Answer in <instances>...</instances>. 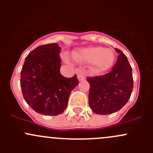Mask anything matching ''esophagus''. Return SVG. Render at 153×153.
<instances>
[{
  "label": "esophagus",
  "instance_id": "obj_1",
  "mask_svg": "<svg viewBox=\"0 0 153 153\" xmlns=\"http://www.w3.org/2000/svg\"><path fill=\"white\" fill-rule=\"evenodd\" d=\"M78 79L79 81H84V80L85 79V76H84L82 73H79L78 75Z\"/></svg>",
  "mask_w": 153,
  "mask_h": 153
}]
</instances>
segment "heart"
<instances>
[{
	"label": "heart",
	"instance_id": "obj_1",
	"mask_svg": "<svg viewBox=\"0 0 153 153\" xmlns=\"http://www.w3.org/2000/svg\"><path fill=\"white\" fill-rule=\"evenodd\" d=\"M76 61L83 64L91 63V71L95 74L106 72L115 61V54L110 49L101 47H88L75 51L72 54Z\"/></svg>",
	"mask_w": 153,
	"mask_h": 153
}]
</instances>
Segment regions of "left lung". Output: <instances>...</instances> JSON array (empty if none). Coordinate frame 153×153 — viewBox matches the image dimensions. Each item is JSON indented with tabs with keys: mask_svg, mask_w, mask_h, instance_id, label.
<instances>
[{
	"mask_svg": "<svg viewBox=\"0 0 153 153\" xmlns=\"http://www.w3.org/2000/svg\"><path fill=\"white\" fill-rule=\"evenodd\" d=\"M118 53L112 71L102 76L87 78L89 84V105L98 115H109L127 103L133 89L132 67L122 51Z\"/></svg>",
	"mask_w": 153,
	"mask_h": 153,
	"instance_id": "1",
	"label": "left lung"
}]
</instances>
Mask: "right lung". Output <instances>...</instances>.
Listing matches in <instances>:
<instances>
[{
  "instance_id": "obj_1",
  "label": "right lung",
  "mask_w": 153,
  "mask_h": 153,
  "mask_svg": "<svg viewBox=\"0 0 153 153\" xmlns=\"http://www.w3.org/2000/svg\"><path fill=\"white\" fill-rule=\"evenodd\" d=\"M61 47L40 46L29 52L21 72V88L26 102L44 115H58L67 108L69 95L78 84L77 75L67 78L60 72Z\"/></svg>"
}]
</instances>
